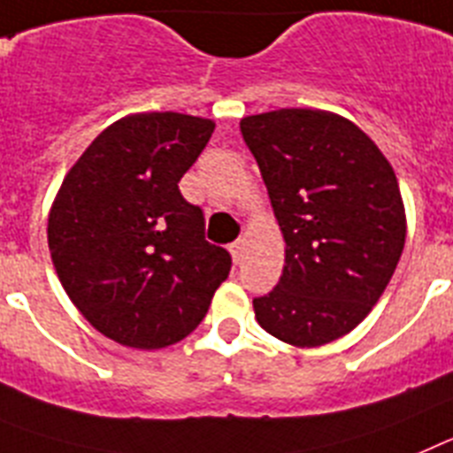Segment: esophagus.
<instances>
[{"label":"esophagus","mask_w":453,"mask_h":453,"mask_svg":"<svg viewBox=\"0 0 453 453\" xmlns=\"http://www.w3.org/2000/svg\"><path fill=\"white\" fill-rule=\"evenodd\" d=\"M230 253H232V259H234L237 265H242L243 255H246V242H243V239H237V242L230 246Z\"/></svg>","instance_id":"1"}]
</instances>
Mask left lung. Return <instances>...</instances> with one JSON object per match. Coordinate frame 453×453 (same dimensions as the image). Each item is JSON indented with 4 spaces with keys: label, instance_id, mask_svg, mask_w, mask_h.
I'll return each instance as SVG.
<instances>
[{
    "label": "left lung",
    "instance_id": "left-lung-1",
    "mask_svg": "<svg viewBox=\"0 0 453 453\" xmlns=\"http://www.w3.org/2000/svg\"><path fill=\"white\" fill-rule=\"evenodd\" d=\"M285 239L273 292L255 319L292 346L351 333L390 282L406 243V210L390 161L351 120L319 109L242 118Z\"/></svg>",
    "mask_w": 453,
    "mask_h": 453
}]
</instances>
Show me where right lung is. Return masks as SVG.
I'll return each instance as SVG.
<instances>
[{"label":"right lung","instance_id":"obj_1","mask_svg":"<svg viewBox=\"0 0 453 453\" xmlns=\"http://www.w3.org/2000/svg\"><path fill=\"white\" fill-rule=\"evenodd\" d=\"M211 132L207 118L132 113L63 178L47 219L54 269L84 319L118 344L184 340L230 273V253L204 239L203 210L178 187Z\"/></svg>","mask_w":453,"mask_h":453}]
</instances>
